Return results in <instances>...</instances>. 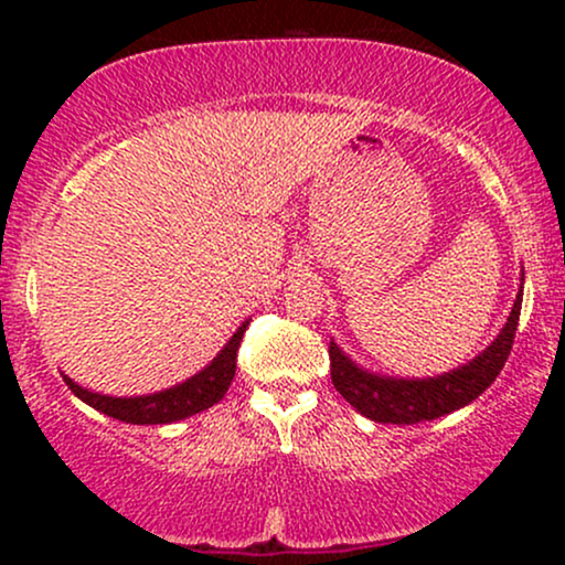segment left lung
<instances>
[{"instance_id": "obj_1", "label": "left lung", "mask_w": 565, "mask_h": 565, "mask_svg": "<svg viewBox=\"0 0 565 565\" xmlns=\"http://www.w3.org/2000/svg\"><path fill=\"white\" fill-rule=\"evenodd\" d=\"M521 302L523 289L518 291L502 332L481 355H476L470 364L454 369V372L427 380H395L366 372V369L355 366L332 340L329 342V361H332V382L337 393L355 412L382 425H414L457 412V408L476 401L502 372L518 332Z\"/></svg>"}]
</instances>
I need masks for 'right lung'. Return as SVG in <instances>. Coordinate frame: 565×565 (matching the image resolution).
<instances>
[{"mask_svg":"<svg viewBox=\"0 0 565 565\" xmlns=\"http://www.w3.org/2000/svg\"><path fill=\"white\" fill-rule=\"evenodd\" d=\"M246 323L236 329V334L231 337L228 345L217 353V359L210 366L201 369L199 374H193L191 380L180 382V385L170 387V391L151 393V395H135V398H114V395H100L79 387L74 380H66L71 393L76 398H82L84 404H89L97 412L108 414V417L119 419V423L129 425H167L178 423V419L193 417V414L204 412V408L215 406L217 401H223V395L228 393L233 374H236V353L242 345Z\"/></svg>","mask_w":565,"mask_h":565,"instance_id":"right-lung-1","label":"right lung"}]
</instances>
